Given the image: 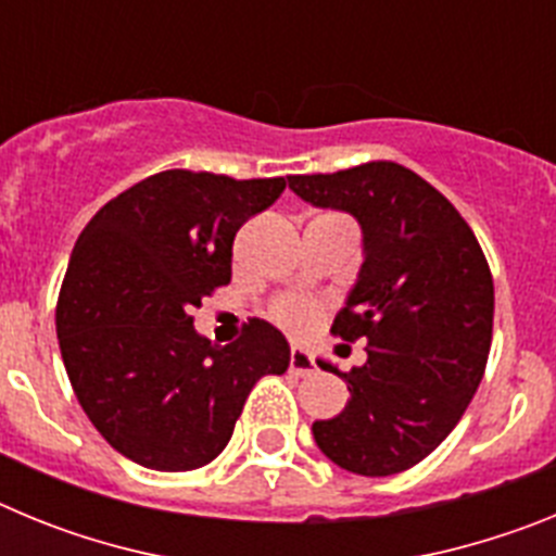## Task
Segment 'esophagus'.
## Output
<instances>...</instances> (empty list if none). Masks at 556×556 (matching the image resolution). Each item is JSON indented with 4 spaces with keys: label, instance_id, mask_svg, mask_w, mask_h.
<instances>
[{
    "label": "esophagus",
    "instance_id": "1",
    "mask_svg": "<svg viewBox=\"0 0 556 556\" xmlns=\"http://www.w3.org/2000/svg\"><path fill=\"white\" fill-rule=\"evenodd\" d=\"M289 370H292L294 376H312V372L317 370V365H314V356L306 348L294 345L292 351H289Z\"/></svg>",
    "mask_w": 556,
    "mask_h": 556
}]
</instances>
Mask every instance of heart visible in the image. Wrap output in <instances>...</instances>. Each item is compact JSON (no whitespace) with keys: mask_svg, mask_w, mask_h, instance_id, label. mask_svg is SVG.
<instances>
[{"mask_svg":"<svg viewBox=\"0 0 556 556\" xmlns=\"http://www.w3.org/2000/svg\"><path fill=\"white\" fill-rule=\"evenodd\" d=\"M273 317L278 326H283L292 333H303L314 326L317 320V308L306 298H283L281 303H275Z\"/></svg>","mask_w":556,"mask_h":556,"instance_id":"b5f03b06","label":"heart"}]
</instances>
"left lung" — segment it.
<instances>
[{
	"instance_id": "obj_1",
	"label": "left lung",
	"mask_w": 556,
	"mask_h": 556,
	"mask_svg": "<svg viewBox=\"0 0 556 556\" xmlns=\"http://www.w3.org/2000/svg\"><path fill=\"white\" fill-rule=\"evenodd\" d=\"M289 189L351 214L365 255L331 333L367 339V362L348 372L317 362L351 401L314 420V443L358 476L409 470L454 431L484 376L495 308L488 258L459 211L392 161L289 175Z\"/></svg>"
}]
</instances>
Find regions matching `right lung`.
I'll use <instances>...</instances> for the list:
<instances>
[{
	"label": "right lung",
	"instance_id": "obj_1",
	"mask_svg": "<svg viewBox=\"0 0 556 556\" xmlns=\"http://www.w3.org/2000/svg\"><path fill=\"white\" fill-rule=\"evenodd\" d=\"M283 189V178L169 169L83 228L58 298L61 356L88 420L141 468L217 459L255 381L287 372L289 342L267 320L219 348L191 317L230 281L236 230Z\"/></svg>",
	"mask_w": 556,
	"mask_h": 556
}]
</instances>
